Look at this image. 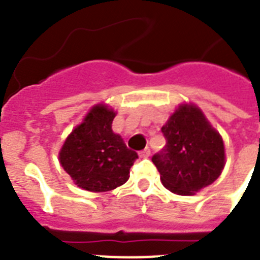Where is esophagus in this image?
I'll use <instances>...</instances> for the list:
<instances>
[{
  "instance_id": "obj_1",
  "label": "esophagus",
  "mask_w": 260,
  "mask_h": 260,
  "mask_svg": "<svg viewBox=\"0 0 260 260\" xmlns=\"http://www.w3.org/2000/svg\"><path fill=\"white\" fill-rule=\"evenodd\" d=\"M150 155H151L150 148H144L143 151H141V152H139V156H141L142 158H147Z\"/></svg>"
}]
</instances>
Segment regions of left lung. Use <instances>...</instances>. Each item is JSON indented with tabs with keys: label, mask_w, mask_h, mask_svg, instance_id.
Here are the masks:
<instances>
[{
	"label": "left lung",
	"mask_w": 260,
	"mask_h": 260,
	"mask_svg": "<svg viewBox=\"0 0 260 260\" xmlns=\"http://www.w3.org/2000/svg\"><path fill=\"white\" fill-rule=\"evenodd\" d=\"M161 132L167 144L152 162L169 191L192 195L219 178L225 165L224 142L198 107L181 104Z\"/></svg>",
	"instance_id": "obj_1"
}]
</instances>
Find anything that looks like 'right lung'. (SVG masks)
<instances>
[{"instance_id":"right-lung-1","label":"right lung","mask_w":260,"mask_h":260,"mask_svg":"<svg viewBox=\"0 0 260 260\" xmlns=\"http://www.w3.org/2000/svg\"><path fill=\"white\" fill-rule=\"evenodd\" d=\"M113 109L98 104L66 138L59 162L80 189L104 192L123 185L138 153L114 134Z\"/></svg>"}]
</instances>
